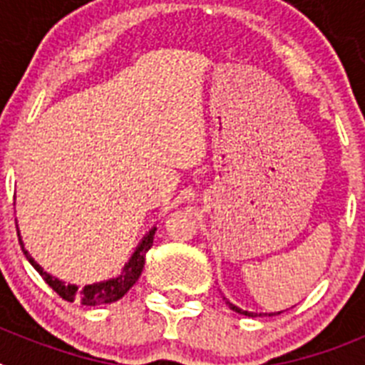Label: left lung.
I'll return each instance as SVG.
<instances>
[{"instance_id":"obj_1","label":"left lung","mask_w":365,"mask_h":365,"mask_svg":"<svg viewBox=\"0 0 365 365\" xmlns=\"http://www.w3.org/2000/svg\"><path fill=\"white\" fill-rule=\"evenodd\" d=\"M228 305H230V309L232 311H235V312H240V314H245V316H257V314H254V312H248V311H241L240 307H235V305H232V303H228Z\"/></svg>"}]
</instances>
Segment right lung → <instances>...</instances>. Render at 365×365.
Listing matches in <instances>:
<instances>
[{
    "instance_id": "obj_1",
    "label": "right lung",
    "mask_w": 365,
    "mask_h": 365,
    "mask_svg": "<svg viewBox=\"0 0 365 365\" xmlns=\"http://www.w3.org/2000/svg\"><path fill=\"white\" fill-rule=\"evenodd\" d=\"M155 230H157V228H151L150 234L143 240V243L138 245V248L135 250L133 256H131L130 263H125L124 270H122V274L118 278H113L104 283H95V285H86L83 289H78V287L74 285H66V283H62L58 278H53L51 274L45 272L36 261L29 256V252L24 248L21 240H19V245H21V250H24V254L27 256V259L31 261V265L40 272V276L45 279V283H47L60 298L67 299V302H80L82 305H102V303H111L120 299L122 296L135 285V282H137L138 276H140V272H143L144 269L146 252L153 247Z\"/></svg>"
}]
</instances>
